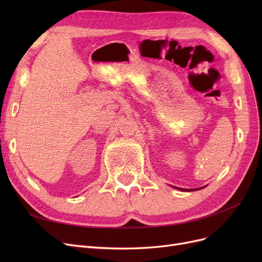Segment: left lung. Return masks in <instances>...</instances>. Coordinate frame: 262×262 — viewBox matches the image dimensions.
I'll use <instances>...</instances> for the list:
<instances>
[{
  "label": "left lung",
  "mask_w": 262,
  "mask_h": 262,
  "mask_svg": "<svg viewBox=\"0 0 262 262\" xmlns=\"http://www.w3.org/2000/svg\"><path fill=\"white\" fill-rule=\"evenodd\" d=\"M204 187H202V188H198V189H193V190H199V189H203ZM176 189H179V190H182V191H193V190L191 189V190H184V189H181V188H176Z\"/></svg>",
  "instance_id": "obj_1"
}]
</instances>
